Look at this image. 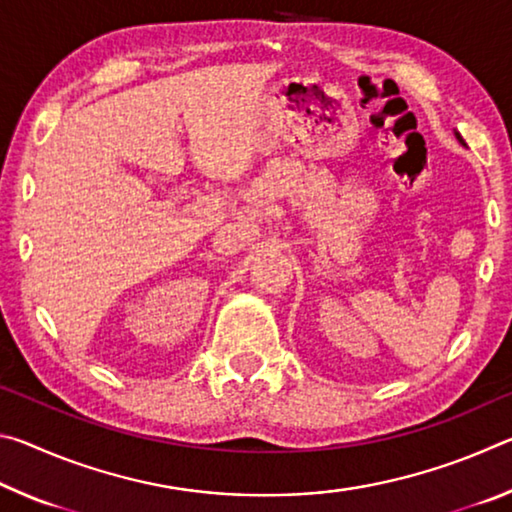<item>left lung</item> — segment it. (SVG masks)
I'll list each match as a JSON object with an SVG mask.
<instances>
[{"mask_svg":"<svg viewBox=\"0 0 512 512\" xmlns=\"http://www.w3.org/2000/svg\"><path fill=\"white\" fill-rule=\"evenodd\" d=\"M456 137H458V142H461V144H463V137H461V135H458V133H456Z\"/></svg>","mask_w":512,"mask_h":512,"instance_id":"left-lung-1","label":"left lung"}]
</instances>
